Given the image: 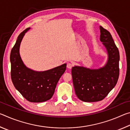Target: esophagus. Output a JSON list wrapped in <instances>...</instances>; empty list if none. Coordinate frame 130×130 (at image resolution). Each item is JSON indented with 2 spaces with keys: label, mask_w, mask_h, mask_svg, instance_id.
<instances>
[{
  "label": "esophagus",
  "mask_w": 130,
  "mask_h": 130,
  "mask_svg": "<svg viewBox=\"0 0 130 130\" xmlns=\"http://www.w3.org/2000/svg\"><path fill=\"white\" fill-rule=\"evenodd\" d=\"M72 67H73V64H72V63L68 62V63H67V68H68V69H71V68H72Z\"/></svg>",
  "instance_id": "obj_1"
}]
</instances>
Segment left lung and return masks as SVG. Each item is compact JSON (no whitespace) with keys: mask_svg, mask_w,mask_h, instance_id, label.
<instances>
[{"mask_svg":"<svg viewBox=\"0 0 130 130\" xmlns=\"http://www.w3.org/2000/svg\"><path fill=\"white\" fill-rule=\"evenodd\" d=\"M100 31V40L108 55L106 63L98 69L81 66L72 68L76 94L79 99L85 102H96L104 99L115 87L119 75V50L108 31L101 26Z\"/></svg>","mask_w":130,"mask_h":130,"instance_id":"8db88e82","label":"left lung"}]
</instances>
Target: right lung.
<instances>
[{
  "label": "right lung",
  "instance_id": "right-lung-1",
  "mask_svg": "<svg viewBox=\"0 0 130 130\" xmlns=\"http://www.w3.org/2000/svg\"><path fill=\"white\" fill-rule=\"evenodd\" d=\"M30 29V27L26 28L19 35L11 52V77L15 88L28 102H43L50 99L53 95L67 64L40 72L26 67L21 57L19 48L24 36Z\"/></svg>",
  "mask_w": 130,
  "mask_h": 130
}]
</instances>
